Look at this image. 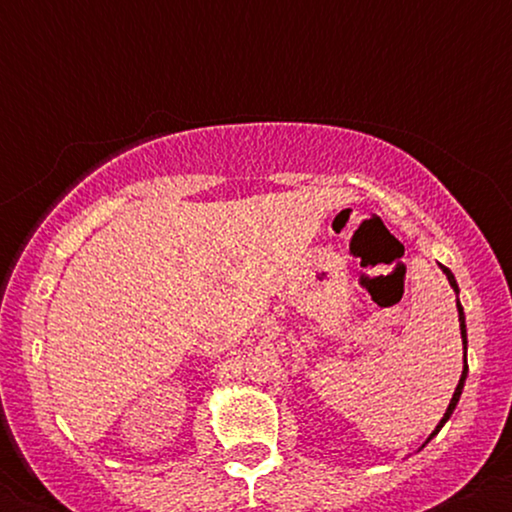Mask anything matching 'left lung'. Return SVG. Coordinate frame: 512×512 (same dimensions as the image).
Instances as JSON below:
<instances>
[{"label": "left lung", "mask_w": 512, "mask_h": 512, "mask_svg": "<svg viewBox=\"0 0 512 512\" xmlns=\"http://www.w3.org/2000/svg\"><path fill=\"white\" fill-rule=\"evenodd\" d=\"M438 267H440V272H443L445 276H448V284H450V289L455 291V296H457V298H455V303H457V317H460V337H462V346H464V366H462L460 383H457L455 392H452V399H450L448 409H445L443 419L438 421V426L433 428V433H431V436L426 438V443H431V438H436L440 428H443L445 424H448V419H450V416H452V411H455L457 402H460V397H462V390H464V380H467V373H469V366H467V325H464V310H462V303H460V286H457V279H455V274H452L450 269L445 267V264H438ZM426 443L421 445V448H426ZM421 448H419V450H421Z\"/></svg>", "instance_id": "1"}]
</instances>
